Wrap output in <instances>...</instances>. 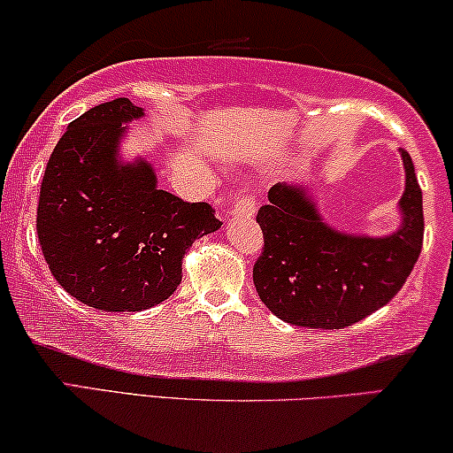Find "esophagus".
I'll list each match as a JSON object with an SVG mask.
<instances>
[{
	"mask_svg": "<svg viewBox=\"0 0 453 453\" xmlns=\"http://www.w3.org/2000/svg\"><path fill=\"white\" fill-rule=\"evenodd\" d=\"M228 214H231L233 219H251V216L256 214V197L241 196Z\"/></svg>",
	"mask_w": 453,
	"mask_h": 453,
	"instance_id": "esophagus-1",
	"label": "esophagus"
}]
</instances>
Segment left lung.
<instances>
[{
	"label": "left lung",
	"instance_id": "8db88e82",
	"mask_svg": "<svg viewBox=\"0 0 453 453\" xmlns=\"http://www.w3.org/2000/svg\"><path fill=\"white\" fill-rule=\"evenodd\" d=\"M404 194L388 234L332 226L311 181H282L257 212L264 256L253 268L259 299L293 326L340 330L386 305L404 287L423 247V191L411 154L400 148ZM321 181V179H319Z\"/></svg>",
	"mask_w": 453,
	"mask_h": 453
}]
</instances>
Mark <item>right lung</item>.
<instances>
[{
	"instance_id": "1",
	"label": "right lung",
	"mask_w": 453,
	"mask_h": 453,
	"mask_svg": "<svg viewBox=\"0 0 453 453\" xmlns=\"http://www.w3.org/2000/svg\"><path fill=\"white\" fill-rule=\"evenodd\" d=\"M146 111L115 98L67 126L41 185L36 233L65 293L98 311H142L175 293L183 257L222 222L206 202L158 189L144 157L123 154Z\"/></svg>"
}]
</instances>
